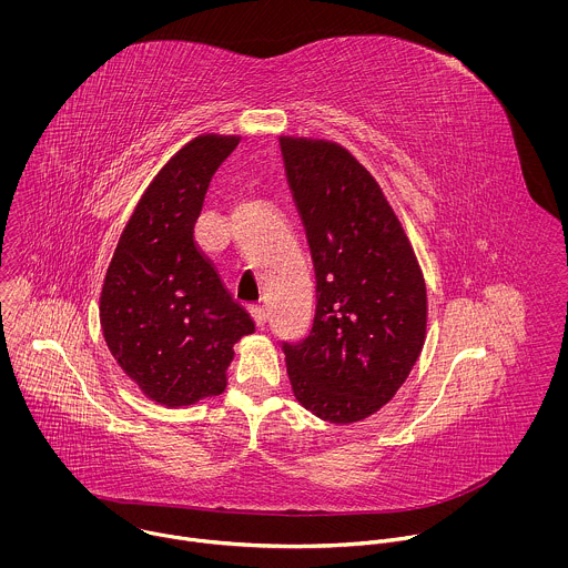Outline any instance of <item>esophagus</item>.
<instances>
[{"mask_svg": "<svg viewBox=\"0 0 568 568\" xmlns=\"http://www.w3.org/2000/svg\"><path fill=\"white\" fill-rule=\"evenodd\" d=\"M248 313H251V317H253V322H255L257 327H264V324H266V311L262 306H251Z\"/></svg>", "mask_w": 568, "mask_h": 568, "instance_id": "1", "label": "esophagus"}]
</instances>
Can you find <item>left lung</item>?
Wrapping results in <instances>:
<instances>
[{
	"label": "left lung",
	"mask_w": 568,
	"mask_h": 568,
	"mask_svg": "<svg viewBox=\"0 0 568 568\" xmlns=\"http://www.w3.org/2000/svg\"><path fill=\"white\" fill-rule=\"evenodd\" d=\"M317 275L311 336L284 343L300 405L354 424L405 385L426 338V282L372 172L338 142L280 135Z\"/></svg>",
	"instance_id": "8db88e82"
}]
</instances>
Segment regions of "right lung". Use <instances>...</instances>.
<instances>
[{
	"label": "right lung",
	"instance_id": "add662e5",
	"mask_svg": "<svg viewBox=\"0 0 568 568\" xmlns=\"http://www.w3.org/2000/svg\"><path fill=\"white\" fill-rule=\"evenodd\" d=\"M241 135L203 133L153 176L124 225L100 293V327L120 369L153 403L221 396L234 345L255 329L194 241L207 185Z\"/></svg>",
	"mask_w": 568,
	"mask_h": 568
}]
</instances>
